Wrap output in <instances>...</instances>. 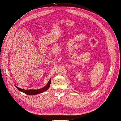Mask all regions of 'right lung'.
Returning <instances> with one entry per match:
<instances>
[{
    "instance_id": "obj_1",
    "label": "right lung",
    "mask_w": 121,
    "mask_h": 121,
    "mask_svg": "<svg viewBox=\"0 0 121 121\" xmlns=\"http://www.w3.org/2000/svg\"><path fill=\"white\" fill-rule=\"evenodd\" d=\"M51 82V78L50 79V80L49 81L47 84L44 87H43L41 88H40V89H39L37 90H34V89L25 90V89H21V88H19L15 85V86L16 87V88L18 90H19L20 91L23 92L26 94H27L28 95H35L42 93L44 92L47 91L49 88Z\"/></svg>"
}]
</instances>
